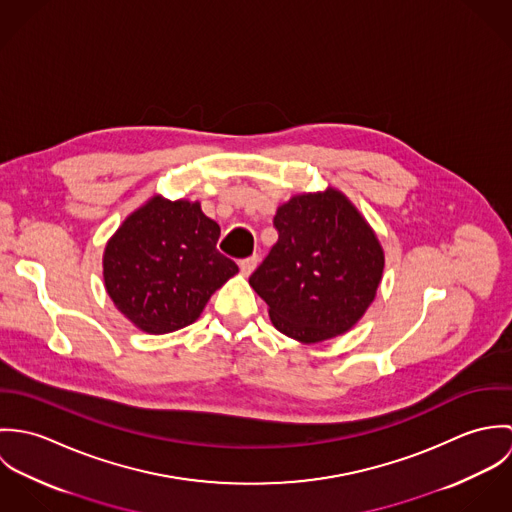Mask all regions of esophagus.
Segmentation results:
<instances>
[{"label":"esophagus","mask_w":512,"mask_h":512,"mask_svg":"<svg viewBox=\"0 0 512 512\" xmlns=\"http://www.w3.org/2000/svg\"><path fill=\"white\" fill-rule=\"evenodd\" d=\"M258 262H260V258L254 254V256H250V258H244L242 262H240V272H242V276H250L254 270H256V266H258Z\"/></svg>","instance_id":"34e87169"}]
</instances>
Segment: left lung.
Listing matches in <instances>:
<instances>
[{
  "label": "left lung",
  "instance_id": "obj_1",
  "mask_svg": "<svg viewBox=\"0 0 512 512\" xmlns=\"http://www.w3.org/2000/svg\"><path fill=\"white\" fill-rule=\"evenodd\" d=\"M278 242L250 276L272 325L305 345L353 329L376 297L384 250L376 232L335 187L293 195L278 207Z\"/></svg>",
  "mask_w": 512,
  "mask_h": 512
}]
</instances>
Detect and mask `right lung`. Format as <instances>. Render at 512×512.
Instances as JSON below:
<instances>
[{"label": "right lung", "mask_w": 512, "mask_h": 512, "mask_svg": "<svg viewBox=\"0 0 512 512\" xmlns=\"http://www.w3.org/2000/svg\"><path fill=\"white\" fill-rule=\"evenodd\" d=\"M220 226L199 201L153 195L110 236L104 288L116 309L149 335L195 323L238 266L217 250Z\"/></svg>", "instance_id": "add662e5"}]
</instances>
